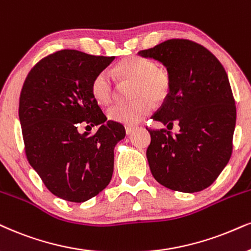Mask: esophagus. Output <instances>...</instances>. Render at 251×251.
Wrapping results in <instances>:
<instances>
[{"mask_svg":"<svg viewBox=\"0 0 251 251\" xmlns=\"http://www.w3.org/2000/svg\"><path fill=\"white\" fill-rule=\"evenodd\" d=\"M137 128H138L137 126H126V132L129 135V134H131V132Z\"/></svg>","mask_w":251,"mask_h":251,"instance_id":"esophagus-1","label":"esophagus"}]
</instances>
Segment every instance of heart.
I'll list each match as a JSON object with an SVG mask.
<instances>
[{
	"instance_id": "obj_1",
	"label": "heart",
	"mask_w": 251,
	"mask_h": 251,
	"mask_svg": "<svg viewBox=\"0 0 251 251\" xmlns=\"http://www.w3.org/2000/svg\"><path fill=\"white\" fill-rule=\"evenodd\" d=\"M114 73L122 83H131L129 103H116L108 109V117L122 125H135L152 110V102L162 103L171 93L172 80L165 69L157 67L152 60L143 57H129L114 67ZM91 93L100 104H108L115 98V86L106 70L94 75Z\"/></svg>"
}]
</instances>
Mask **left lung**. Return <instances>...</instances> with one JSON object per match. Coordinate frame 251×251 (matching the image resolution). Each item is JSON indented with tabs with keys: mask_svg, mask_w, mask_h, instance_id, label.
I'll return each mask as SVG.
<instances>
[{
	"mask_svg": "<svg viewBox=\"0 0 251 251\" xmlns=\"http://www.w3.org/2000/svg\"><path fill=\"white\" fill-rule=\"evenodd\" d=\"M138 54L159 60L171 75L169 98L152 119L180 130L149 129L147 157L153 178L173 191L194 193L211 186L229 162L236 106L218 58L190 39H169Z\"/></svg>",
	"mask_w": 251,
	"mask_h": 251,
	"instance_id": "1",
	"label": "left lung"
}]
</instances>
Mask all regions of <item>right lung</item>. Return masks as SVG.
Returning a JSON list of instances; mask_svg holds the SVG:
<instances>
[{
	"label": "right lung",
	"mask_w": 251,
	"mask_h": 251,
	"mask_svg": "<svg viewBox=\"0 0 251 251\" xmlns=\"http://www.w3.org/2000/svg\"><path fill=\"white\" fill-rule=\"evenodd\" d=\"M115 57L65 49L31 69L20 95L24 150L52 194L72 202L98 196L109 184L114 148L125 126L107 117L92 97L91 82ZM81 123L101 126L79 134Z\"/></svg>",
	"instance_id": "obj_1"
}]
</instances>
